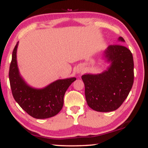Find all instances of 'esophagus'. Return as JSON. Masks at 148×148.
Wrapping results in <instances>:
<instances>
[{"instance_id":"obj_1","label":"esophagus","mask_w":148,"mask_h":148,"mask_svg":"<svg viewBox=\"0 0 148 148\" xmlns=\"http://www.w3.org/2000/svg\"><path fill=\"white\" fill-rule=\"evenodd\" d=\"M80 72H81V71H80V72H79V73H80Z\"/></svg>"}]
</instances>
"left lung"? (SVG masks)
<instances>
[{
    "label": "left lung",
    "mask_w": 148,
    "mask_h": 148,
    "mask_svg": "<svg viewBox=\"0 0 148 148\" xmlns=\"http://www.w3.org/2000/svg\"><path fill=\"white\" fill-rule=\"evenodd\" d=\"M119 42H124L121 37ZM102 59L109 66L100 74L82 76L88 106L98 112L117 109L128 97L134 82V61L130 50L121 44L111 45Z\"/></svg>",
    "instance_id": "left-lung-1"
}]
</instances>
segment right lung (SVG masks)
<instances>
[{"mask_svg": "<svg viewBox=\"0 0 148 148\" xmlns=\"http://www.w3.org/2000/svg\"><path fill=\"white\" fill-rule=\"evenodd\" d=\"M18 42L12 53L9 78L13 96L16 102L29 115L36 119H46L59 113L63 106V97L75 77L59 79L44 88H34L20 75L17 63Z\"/></svg>", "mask_w": 148, "mask_h": 148, "instance_id": "add662e5", "label": "right lung"}]
</instances>
